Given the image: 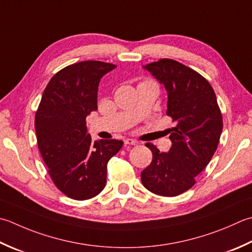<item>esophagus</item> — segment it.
<instances>
[{"instance_id":"esophagus-1","label":"esophagus","mask_w":252,"mask_h":252,"mask_svg":"<svg viewBox=\"0 0 252 252\" xmlns=\"http://www.w3.org/2000/svg\"><path fill=\"white\" fill-rule=\"evenodd\" d=\"M136 143L137 142L135 140L129 139V137H127V139H125V145H135Z\"/></svg>"}]
</instances>
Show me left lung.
Listing matches in <instances>:
<instances>
[{"label":"left lung","mask_w":252,"mask_h":252,"mask_svg":"<svg viewBox=\"0 0 252 252\" xmlns=\"http://www.w3.org/2000/svg\"><path fill=\"white\" fill-rule=\"evenodd\" d=\"M143 67L165 86L166 113L175 126L168 129L172 143L169 152L145 144L153 159L141 172V180L153 193L176 196L193 187L195 177L212 159L223 130V118L214 90L198 72L170 59Z\"/></svg>","instance_id":"8db88e82"}]
</instances>
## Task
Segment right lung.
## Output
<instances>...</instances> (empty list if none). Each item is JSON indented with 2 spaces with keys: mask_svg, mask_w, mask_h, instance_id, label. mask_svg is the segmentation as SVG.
<instances>
[{
  "mask_svg": "<svg viewBox=\"0 0 252 252\" xmlns=\"http://www.w3.org/2000/svg\"><path fill=\"white\" fill-rule=\"evenodd\" d=\"M115 64L83 61L62 68L44 88L34 117L39 151L53 184L68 198L87 200L107 182V164L122 141H92L86 117L97 110L100 78Z\"/></svg>",
  "mask_w": 252,
  "mask_h": 252,
  "instance_id": "right-lung-1",
  "label": "right lung"
}]
</instances>
